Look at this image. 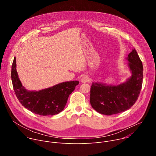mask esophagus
I'll list each match as a JSON object with an SVG mask.
<instances>
[{"label":"esophagus","mask_w":156,"mask_h":156,"mask_svg":"<svg viewBox=\"0 0 156 156\" xmlns=\"http://www.w3.org/2000/svg\"><path fill=\"white\" fill-rule=\"evenodd\" d=\"M88 81H89V78H88V76H87L86 75L83 76L81 78V81L82 83H87V82H88Z\"/></svg>","instance_id":"34e87169"}]
</instances>
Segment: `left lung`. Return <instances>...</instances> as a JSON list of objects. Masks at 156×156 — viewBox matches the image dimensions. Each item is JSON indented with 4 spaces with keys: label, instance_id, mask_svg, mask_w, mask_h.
<instances>
[{
    "label": "left lung",
    "instance_id": "left-lung-1",
    "mask_svg": "<svg viewBox=\"0 0 156 156\" xmlns=\"http://www.w3.org/2000/svg\"><path fill=\"white\" fill-rule=\"evenodd\" d=\"M126 59L131 72L126 81L116 85L93 82L90 103L101 114L110 115L124 112L134 105L138 98L143 84V63L135 49Z\"/></svg>",
    "mask_w": 156,
    "mask_h": 156
}]
</instances>
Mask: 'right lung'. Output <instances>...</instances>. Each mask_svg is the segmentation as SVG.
I'll list each match as a JSON object with an SVG mask.
<instances>
[{
    "mask_svg": "<svg viewBox=\"0 0 156 156\" xmlns=\"http://www.w3.org/2000/svg\"><path fill=\"white\" fill-rule=\"evenodd\" d=\"M16 67V58L14 57L11 78L16 96L22 105L40 115H54L61 112L69 95L79 83L78 81H65L39 91L27 90L18 78Z\"/></svg>",
    "mask_w": 156,
    "mask_h": 156,
    "instance_id": "right-lung-1",
    "label": "right lung"
}]
</instances>
